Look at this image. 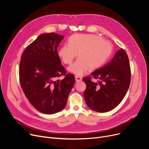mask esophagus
Instances as JSON below:
<instances>
[{
    "mask_svg": "<svg viewBox=\"0 0 149 149\" xmlns=\"http://www.w3.org/2000/svg\"><path fill=\"white\" fill-rule=\"evenodd\" d=\"M75 81L77 82H79V81H81L82 80L81 77H79V76H75Z\"/></svg>",
    "mask_w": 149,
    "mask_h": 149,
    "instance_id": "obj_1",
    "label": "esophagus"
}]
</instances>
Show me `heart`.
<instances>
[{
  "label": "heart",
  "mask_w": 149,
  "mask_h": 149,
  "mask_svg": "<svg viewBox=\"0 0 149 149\" xmlns=\"http://www.w3.org/2000/svg\"><path fill=\"white\" fill-rule=\"evenodd\" d=\"M77 52L79 58L68 68V70L81 76L88 68L95 69L104 63L112 52V45L97 36L74 34L69 38L68 45L59 48L58 56L65 64L69 65L76 57Z\"/></svg>",
  "instance_id": "1"
}]
</instances>
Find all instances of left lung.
Wrapping results in <instances>:
<instances>
[{"label": "left lung", "instance_id": "obj_1", "mask_svg": "<svg viewBox=\"0 0 149 149\" xmlns=\"http://www.w3.org/2000/svg\"><path fill=\"white\" fill-rule=\"evenodd\" d=\"M98 79L93 82L91 77L83 79L86 84L84 98L88 106L98 112H107L118 106L126 94L130 83V67L127 54L118 51L107 64L91 73Z\"/></svg>", "mask_w": 149, "mask_h": 149}]
</instances>
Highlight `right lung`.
<instances>
[{
  "instance_id": "add662e5",
  "label": "right lung",
  "mask_w": 149,
  "mask_h": 149,
  "mask_svg": "<svg viewBox=\"0 0 149 149\" xmlns=\"http://www.w3.org/2000/svg\"><path fill=\"white\" fill-rule=\"evenodd\" d=\"M64 37L57 34L39 36L23 52L20 62L19 80L30 103L37 111L54 114L65 107L75 83L61 65L57 47ZM65 75L63 80L57 78Z\"/></svg>"
}]
</instances>
